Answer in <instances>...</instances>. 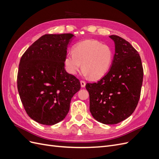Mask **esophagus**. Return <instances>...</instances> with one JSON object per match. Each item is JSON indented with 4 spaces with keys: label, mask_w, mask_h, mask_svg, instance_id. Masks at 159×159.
Returning a JSON list of instances; mask_svg holds the SVG:
<instances>
[{
    "label": "esophagus",
    "mask_w": 159,
    "mask_h": 159,
    "mask_svg": "<svg viewBox=\"0 0 159 159\" xmlns=\"http://www.w3.org/2000/svg\"><path fill=\"white\" fill-rule=\"evenodd\" d=\"M80 84H81V88H84L85 86V82L84 81H80Z\"/></svg>",
    "instance_id": "obj_1"
}]
</instances>
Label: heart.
Wrapping results in <instances>:
<instances>
[{
  "instance_id": "b5f03b06",
  "label": "heart",
  "mask_w": 159,
  "mask_h": 159,
  "mask_svg": "<svg viewBox=\"0 0 159 159\" xmlns=\"http://www.w3.org/2000/svg\"><path fill=\"white\" fill-rule=\"evenodd\" d=\"M113 60V50L109 46L95 40L80 42L65 57L66 68L76 75L82 66V75L94 80L102 78L109 71Z\"/></svg>"
}]
</instances>
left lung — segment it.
<instances>
[{
    "label": "left lung",
    "instance_id": "8db88e82",
    "mask_svg": "<svg viewBox=\"0 0 159 159\" xmlns=\"http://www.w3.org/2000/svg\"><path fill=\"white\" fill-rule=\"evenodd\" d=\"M109 71L97 83L85 85L93 118L106 125L123 121L134 112L141 95L143 69L141 57L129 42L116 35Z\"/></svg>",
    "mask_w": 159,
    "mask_h": 159
}]
</instances>
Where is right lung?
I'll return each mask as SVG.
<instances>
[{"label": "right lung", "instance_id": "add662e5", "mask_svg": "<svg viewBox=\"0 0 159 159\" xmlns=\"http://www.w3.org/2000/svg\"><path fill=\"white\" fill-rule=\"evenodd\" d=\"M72 34H46L28 48L21 57L17 77L19 95L32 119L53 125L69 112L71 98L80 82L64 68Z\"/></svg>", "mask_w": 159, "mask_h": 159}]
</instances>
